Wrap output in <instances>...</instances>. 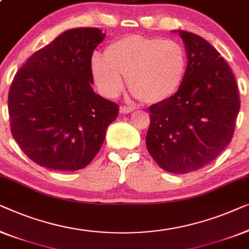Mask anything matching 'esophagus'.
<instances>
[{
    "label": "esophagus",
    "instance_id": "1",
    "mask_svg": "<svg viewBox=\"0 0 249 249\" xmlns=\"http://www.w3.org/2000/svg\"><path fill=\"white\" fill-rule=\"evenodd\" d=\"M133 110H134V108L128 107V106H121L120 108L121 114H128V113H132Z\"/></svg>",
    "mask_w": 249,
    "mask_h": 249
}]
</instances>
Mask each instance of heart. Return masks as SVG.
Returning a JSON list of instances; mask_svg holds the SVG:
<instances>
[{
    "instance_id": "1",
    "label": "heart",
    "mask_w": 249,
    "mask_h": 249,
    "mask_svg": "<svg viewBox=\"0 0 249 249\" xmlns=\"http://www.w3.org/2000/svg\"><path fill=\"white\" fill-rule=\"evenodd\" d=\"M188 56L177 40L128 35L111 41L106 54L93 53L90 71L104 96L115 98L123 90L126 75L132 96L148 103L169 99L187 74Z\"/></svg>"
}]
</instances>
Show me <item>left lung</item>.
<instances>
[{
    "instance_id": "obj_1",
    "label": "left lung",
    "mask_w": 249,
    "mask_h": 249,
    "mask_svg": "<svg viewBox=\"0 0 249 249\" xmlns=\"http://www.w3.org/2000/svg\"><path fill=\"white\" fill-rule=\"evenodd\" d=\"M188 69L180 89L149 107L146 149L168 173L187 174L212 162L233 136L240 99L236 79L220 53L202 37L175 30Z\"/></svg>"
}]
</instances>
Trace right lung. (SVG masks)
Segmentation results:
<instances>
[{"label": "right lung", "mask_w": 249, "mask_h": 249, "mask_svg": "<svg viewBox=\"0 0 249 249\" xmlns=\"http://www.w3.org/2000/svg\"><path fill=\"white\" fill-rule=\"evenodd\" d=\"M106 35L66 30L34 53L9 91L10 127L28 158L51 170L74 171L92 161L118 105L94 93L90 58Z\"/></svg>", "instance_id": "right-lung-1"}]
</instances>
